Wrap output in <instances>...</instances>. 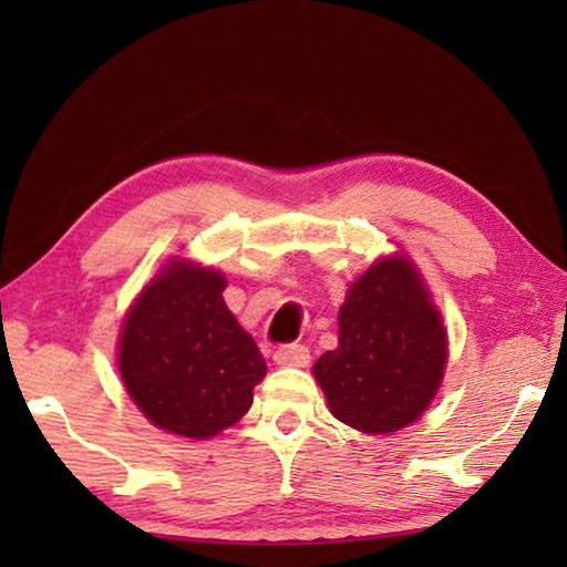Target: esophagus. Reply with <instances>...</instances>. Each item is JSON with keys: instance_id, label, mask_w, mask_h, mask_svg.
<instances>
[{"instance_id": "esophagus-1", "label": "esophagus", "mask_w": 567, "mask_h": 567, "mask_svg": "<svg viewBox=\"0 0 567 567\" xmlns=\"http://www.w3.org/2000/svg\"><path fill=\"white\" fill-rule=\"evenodd\" d=\"M309 348L302 343H290V346H282L277 348L272 360L277 365L282 368H307L309 365Z\"/></svg>"}]
</instances>
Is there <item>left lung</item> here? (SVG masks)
Segmentation results:
<instances>
[{
	"mask_svg": "<svg viewBox=\"0 0 567 567\" xmlns=\"http://www.w3.org/2000/svg\"><path fill=\"white\" fill-rule=\"evenodd\" d=\"M449 339L414 262H372L339 309V348L315 363L331 414L363 433L400 431L436 396Z\"/></svg>",
	"mask_w": 567,
	"mask_h": 567,
	"instance_id": "obj_1",
	"label": "left lung"
}]
</instances>
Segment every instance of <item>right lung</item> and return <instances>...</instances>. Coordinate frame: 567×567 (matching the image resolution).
<instances>
[{
    "mask_svg": "<svg viewBox=\"0 0 567 567\" xmlns=\"http://www.w3.org/2000/svg\"><path fill=\"white\" fill-rule=\"evenodd\" d=\"M224 290L219 270L175 258L128 309L118 372L153 426L212 439L250 409L268 368L228 311Z\"/></svg>",
    "mask_w": 567,
    "mask_h": 567,
    "instance_id": "1",
    "label": "right lung"
}]
</instances>
